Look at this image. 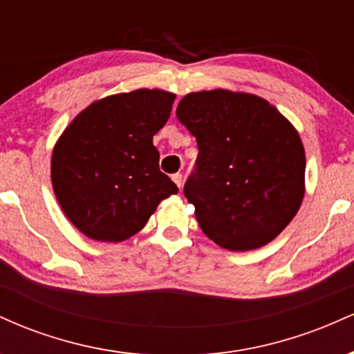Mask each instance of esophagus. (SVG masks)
Returning a JSON list of instances; mask_svg holds the SVG:
<instances>
[{"instance_id":"obj_1","label":"esophagus","mask_w":354,"mask_h":354,"mask_svg":"<svg viewBox=\"0 0 354 354\" xmlns=\"http://www.w3.org/2000/svg\"><path fill=\"white\" fill-rule=\"evenodd\" d=\"M171 178H173V181L176 183L178 188H181V186H183V174L181 173H174Z\"/></svg>"}]
</instances>
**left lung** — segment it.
<instances>
[{"label": "left lung", "mask_w": 354, "mask_h": 354, "mask_svg": "<svg viewBox=\"0 0 354 354\" xmlns=\"http://www.w3.org/2000/svg\"><path fill=\"white\" fill-rule=\"evenodd\" d=\"M176 116L198 143L183 193L203 233L230 251L278 236L304 196L306 160L290 121L266 100L228 89L189 93Z\"/></svg>", "instance_id": "left-lung-1"}]
</instances>
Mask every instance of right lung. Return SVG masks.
Returning a JSON list of instances; mask_svg holds the SVG:
<instances>
[{
	"mask_svg": "<svg viewBox=\"0 0 354 354\" xmlns=\"http://www.w3.org/2000/svg\"><path fill=\"white\" fill-rule=\"evenodd\" d=\"M176 95L136 89L81 111L55 146L56 200L81 233L118 243L143 230L178 186L160 171L153 136L166 124Z\"/></svg>",
	"mask_w": 354,
	"mask_h": 354,
	"instance_id": "add662e5",
	"label": "right lung"
}]
</instances>
